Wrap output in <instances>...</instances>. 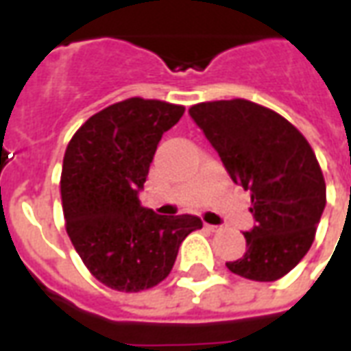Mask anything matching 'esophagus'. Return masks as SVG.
<instances>
[{"label": "esophagus", "mask_w": 351, "mask_h": 351, "mask_svg": "<svg viewBox=\"0 0 351 351\" xmlns=\"http://www.w3.org/2000/svg\"><path fill=\"white\" fill-rule=\"evenodd\" d=\"M206 230H209V232H219L221 226H217V224H206Z\"/></svg>", "instance_id": "34e87169"}]
</instances>
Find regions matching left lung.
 I'll use <instances>...</instances> for the list:
<instances>
[{
    "instance_id": "8db88e82",
    "label": "left lung",
    "mask_w": 351,
    "mask_h": 351,
    "mask_svg": "<svg viewBox=\"0 0 351 351\" xmlns=\"http://www.w3.org/2000/svg\"><path fill=\"white\" fill-rule=\"evenodd\" d=\"M235 185L250 193L254 226L247 252L228 262L243 278L271 282L298 265L326 209V181L314 151L290 121L256 102H202L189 110Z\"/></svg>"
}]
</instances>
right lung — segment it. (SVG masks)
Wrapping results in <instances>:
<instances>
[{"label":"right lung","instance_id":"right-lung-1","mask_svg":"<svg viewBox=\"0 0 351 351\" xmlns=\"http://www.w3.org/2000/svg\"><path fill=\"white\" fill-rule=\"evenodd\" d=\"M183 112L134 97L89 117L69 142L61 170L67 234L91 275L112 290L157 286L183 239L202 228L194 215H157L138 198L160 138Z\"/></svg>","mask_w":351,"mask_h":351}]
</instances>
